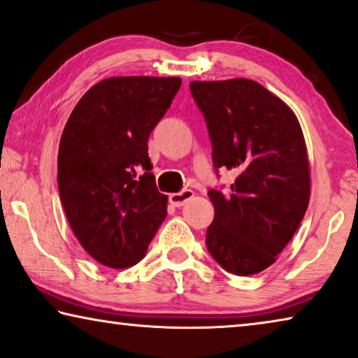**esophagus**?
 <instances>
[{
  "instance_id": "obj_1",
  "label": "esophagus",
  "mask_w": 358,
  "mask_h": 358,
  "mask_svg": "<svg viewBox=\"0 0 358 358\" xmlns=\"http://www.w3.org/2000/svg\"><path fill=\"white\" fill-rule=\"evenodd\" d=\"M193 196H194V191L193 189H181L180 193L170 194L169 201H170V204H172V206L181 207V206L185 204V202H188Z\"/></svg>"
}]
</instances>
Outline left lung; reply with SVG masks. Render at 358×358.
<instances>
[{"label":"left lung","mask_w":358,"mask_h":358,"mask_svg":"<svg viewBox=\"0 0 358 358\" xmlns=\"http://www.w3.org/2000/svg\"><path fill=\"white\" fill-rule=\"evenodd\" d=\"M189 90L204 114L215 172L238 173L230 196L209 189L215 215L207 250L230 273H259L294 236L310 199L301 125L278 96L254 80L191 82Z\"/></svg>","instance_id":"8db88e82"}]
</instances>
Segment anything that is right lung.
I'll list each match as a JSON object with an SVG mask.
<instances>
[{"mask_svg": "<svg viewBox=\"0 0 358 358\" xmlns=\"http://www.w3.org/2000/svg\"><path fill=\"white\" fill-rule=\"evenodd\" d=\"M181 87L178 77H112L82 96L57 154L61 202L73 234L99 264L128 268L145 257L167 215L148 138Z\"/></svg>", "mask_w": 358, "mask_h": 358, "instance_id": "obj_1", "label": "right lung"}]
</instances>
